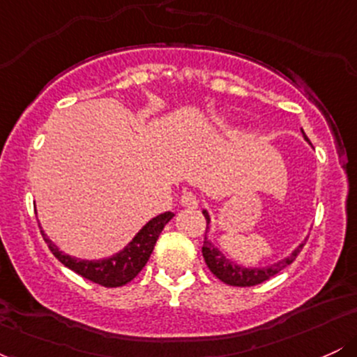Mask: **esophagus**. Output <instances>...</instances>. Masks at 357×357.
<instances>
[{"label": "esophagus", "mask_w": 357, "mask_h": 357, "mask_svg": "<svg viewBox=\"0 0 357 357\" xmlns=\"http://www.w3.org/2000/svg\"><path fill=\"white\" fill-rule=\"evenodd\" d=\"M181 204L184 208H198L199 199L196 198V195H192V192H184L181 196Z\"/></svg>", "instance_id": "obj_1"}]
</instances>
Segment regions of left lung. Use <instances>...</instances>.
I'll list each match as a JSON object with an SVG mask.
<instances>
[{"instance_id": "left-lung-1", "label": "left lung", "mask_w": 357, "mask_h": 357, "mask_svg": "<svg viewBox=\"0 0 357 357\" xmlns=\"http://www.w3.org/2000/svg\"><path fill=\"white\" fill-rule=\"evenodd\" d=\"M304 134V130H302ZM305 141H309L307 136L304 134ZM204 218H206V233L210 231V215H208L206 210H203ZM302 247L304 243H301L298 247L290 253L289 257L284 258V260L277 261V264L268 265V267L264 268H247V267H241V265H236L235 261H231L230 258H227L223 253L220 252L215 245L211 243V240H208V236H204L203 241V257L204 261H206L208 268L211 270V273L216 278H220L221 282H225L227 285H233V287H253L261 284V282L268 280L273 275H277L280 270H284L287 265L292 264L296 260V257L301 253Z\"/></svg>"}]
</instances>
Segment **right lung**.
<instances>
[{"mask_svg": "<svg viewBox=\"0 0 357 357\" xmlns=\"http://www.w3.org/2000/svg\"><path fill=\"white\" fill-rule=\"evenodd\" d=\"M173 216L174 213L166 211L149 220L124 250H121L116 255L109 258H102V260H82V258L67 255V253L60 252L52 243L50 238H47L43 230L42 235L50 252L59 258L65 267L73 270L80 277L87 278L93 284H99L102 287H122L129 284L144 268L162 228L166 227V223Z\"/></svg>", "mask_w": 357, "mask_h": 357, "instance_id": "right-lung-1", "label": "right lung"}]
</instances>
